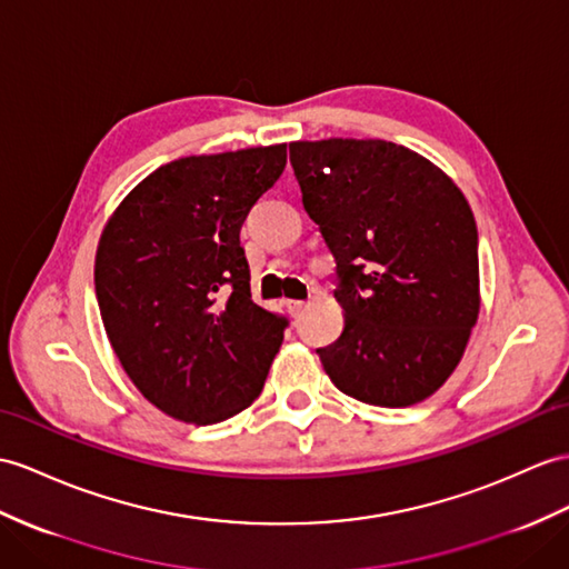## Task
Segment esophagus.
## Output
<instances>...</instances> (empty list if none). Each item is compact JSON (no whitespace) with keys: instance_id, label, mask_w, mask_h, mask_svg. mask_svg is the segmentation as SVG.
Instances as JSON below:
<instances>
[{"instance_id":"esophagus-1","label":"esophagus","mask_w":569,"mask_h":569,"mask_svg":"<svg viewBox=\"0 0 569 569\" xmlns=\"http://www.w3.org/2000/svg\"><path fill=\"white\" fill-rule=\"evenodd\" d=\"M284 307H287V311L292 313V316H299V313H301V309L307 307V301H299V299H284Z\"/></svg>"}]
</instances>
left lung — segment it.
I'll use <instances>...</instances> for the list:
<instances>
[{"instance_id": "left-lung-1", "label": "left lung", "mask_w": 569, "mask_h": 569, "mask_svg": "<svg viewBox=\"0 0 569 569\" xmlns=\"http://www.w3.org/2000/svg\"><path fill=\"white\" fill-rule=\"evenodd\" d=\"M303 210L336 258L340 338L316 350L345 396L408 408L461 362L480 311L470 204L432 161L383 140L292 142Z\"/></svg>"}]
</instances>
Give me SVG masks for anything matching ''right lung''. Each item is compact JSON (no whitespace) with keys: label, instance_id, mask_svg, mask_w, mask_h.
Wrapping results in <instances>:
<instances>
[{"label":"right lung","instance_id":"1","mask_svg":"<svg viewBox=\"0 0 569 569\" xmlns=\"http://www.w3.org/2000/svg\"><path fill=\"white\" fill-rule=\"evenodd\" d=\"M284 163L287 144L163 163L101 233L93 280L108 340L169 418L214 425L262 391L287 318L251 299L239 233Z\"/></svg>","mask_w":569,"mask_h":569}]
</instances>
